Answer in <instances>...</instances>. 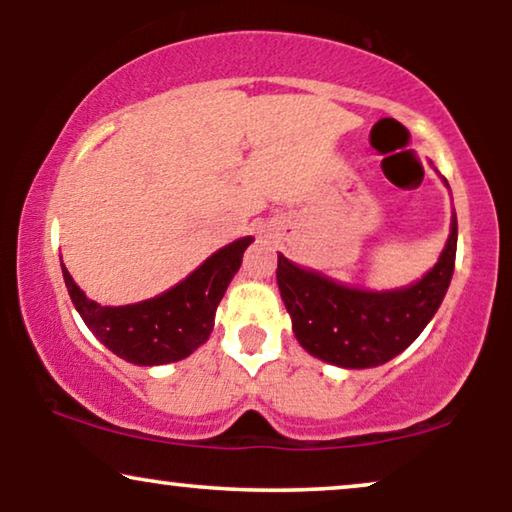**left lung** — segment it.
Masks as SVG:
<instances>
[{"label": "left lung", "mask_w": 512, "mask_h": 512, "mask_svg": "<svg viewBox=\"0 0 512 512\" xmlns=\"http://www.w3.org/2000/svg\"><path fill=\"white\" fill-rule=\"evenodd\" d=\"M447 184V181H445ZM457 256V216L438 263L419 282L363 291L277 258V284L303 349L340 368L382 366L410 347L443 303Z\"/></svg>", "instance_id": "left-lung-1"}]
</instances>
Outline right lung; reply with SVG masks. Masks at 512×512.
I'll list each match as a JSON object with an SVG mask.
<instances>
[{
	"label": "right lung",
	"instance_id": "right-lung-1",
	"mask_svg": "<svg viewBox=\"0 0 512 512\" xmlns=\"http://www.w3.org/2000/svg\"><path fill=\"white\" fill-rule=\"evenodd\" d=\"M254 237H240L207 258L184 282L135 305L104 307L90 300L62 265L69 298L95 338L137 366H163L191 356L209 340L214 314Z\"/></svg>",
	"mask_w": 512,
	"mask_h": 512
}]
</instances>
